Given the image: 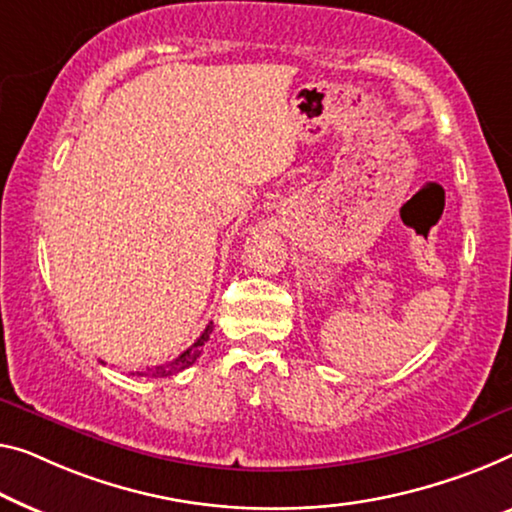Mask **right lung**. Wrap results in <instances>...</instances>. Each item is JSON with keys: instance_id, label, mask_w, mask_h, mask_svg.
Wrapping results in <instances>:
<instances>
[{"instance_id": "1", "label": "right lung", "mask_w": 512, "mask_h": 512, "mask_svg": "<svg viewBox=\"0 0 512 512\" xmlns=\"http://www.w3.org/2000/svg\"><path fill=\"white\" fill-rule=\"evenodd\" d=\"M211 331H213V324H209L207 329L202 331V335L195 340L193 347H188L186 352L179 354L177 358H174V361L165 363V365H156V368H147L144 372H137V375H140V377H170V375H177V372H181V370L190 368V365L197 361V356L202 354V347H204V342L209 340Z\"/></svg>"}]
</instances>
